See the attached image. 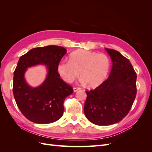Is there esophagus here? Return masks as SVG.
I'll return each instance as SVG.
<instances>
[{"label":"esophagus","mask_w":152,"mask_h":152,"mask_svg":"<svg viewBox=\"0 0 152 152\" xmlns=\"http://www.w3.org/2000/svg\"><path fill=\"white\" fill-rule=\"evenodd\" d=\"M80 89H81V88H80V87H73V91H74V92H77V91L80 90Z\"/></svg>","instance_id":"1"}]
</instances>
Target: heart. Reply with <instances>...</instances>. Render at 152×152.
I'll list each match as a JSON object with an SVG mask.
<instances>
[{"label": "heart", "instance_id": "1", "mask_svg": "<svg viewBox=\"0 0 152 152\" xmlns=\"http://www.w3.org/2000/svg\"><path fill=\"white\" fill-rule=\"evenodd\" d=\"M110 66L111 61L107 54L79 49L70 54L69 61L59 62L57 71L61 79L68 83L79 77L80 73L82 83L95 87L104 81Z\"/></svg>", "mask_w": 152, "mask_h": 152}]
</instances>
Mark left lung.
<instances>
[{
    "mask_svg": "<svg viewBox=\"0 0 152 152\" xmlns=\"http://www.w3.org/2000/svg\"><path fill=\"white\" fill-rule=\"evenodd\" d=\"M113 66L108 79L94 90L86 91L84 113L96 125L109 126L125 117L136 96V73L129 60L117 50L106 48Z\"/></svg>",
    "mask_w": 152,
    "mask_h": 152,
    "instance_id": "1",
    "label": "left lung"
}]
</instances>
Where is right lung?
Listing matches in <instances>:
<instances>
[{
	"label": "right lung",
	"mask_w": 152,
	"mask_h": 152,
	"mask_svg": "<svg viewBox=\"0 0 152 152\" xmlns=\"http://www.w3.org/2000/svg\"><path fill=\"white\" fill-rule=\"evenodd\" d=\"M66 53L63 47L48 45L32 49L19 59L14 72L12 91L18 108L28 120L45 124L62 117L64 101L73 92L57 71L58 64ZM40 64L47 66L48 76L39 87L33 88L26 84L24 73L27 67Z\"/></svg>",
	"instance_id": "right-lung-1"
}]
</instances>
